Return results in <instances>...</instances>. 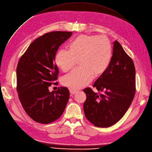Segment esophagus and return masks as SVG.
I'll return each instance as SVG.
<instances>
[{
  "instance_id": "esophagus-1",
  "label": "esophagus",
  "mask_w": 152,
  "mask_h": 152,
  "mask_svg": "<svg viewBox=\"0 0 152 152\" xmlns=\"http://www.w3.org/2000/svg\"><path fill=\"white\" fill-rule=\"evenodd\" d=\"M69 92L71 94H75L77 92V91L76 89H69Z\"/></svg>"
}]
</instances>
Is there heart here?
<instances>
[{"mask_svg":"<svg viewBox=\"0 0 152 152\" xmlns=\"http://www.w3.org/2000/svg\"><path fill=\"white\" fill-rule=\"evenodd\" d=\"M113 58V45L105 36L81 35L68 45V50H60L55 63L63 72H68L80 63V66L64 76L62 84L71 89L81 88L92 77L102 76Z\"/></svg>","mask_w":152,"mask_h":152,"instance_id":"heart-1","label":"heart"}]
</instances>
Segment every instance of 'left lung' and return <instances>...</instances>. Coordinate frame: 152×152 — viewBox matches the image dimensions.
<instances>
[{"instance_id":"obj_1","label":"left lung","mask_w":152,"mask_h":152,"mask_svg":"<svg viewBox=\"0 0 152 152\" xmlns=\"http://www.w3.org/2000/svg\"><path fill=\"white\" fill-rule=\"evenodd\" d=\"M98 94L91 88L83 90L86 100L83 108L86 117L97 127L116 124L128 110L135 94V69L132 58L117 40L107 71L93 84Z\"/></svg>"}]
</instances>
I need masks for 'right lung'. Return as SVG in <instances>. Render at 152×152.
Here are the masks:
<instances>
[{"mask_svg": "<svg viewBox=\"0 0 152 152\" xmlns=\"http://www.w3.org/2000/svg\"><path fill=\"white\" fill-rule=\"evenodd\" d=\"M71 31H51L37 38L21 56L17 68V90L25 113L34 121L47 124L62 115L69 100L66 87L50 92L58 79L55 63L60 46L70 38Z\"/></svg>", "mask_w": 152, "mask_h": 152, "instance_id": "right-lung-1", "label": "right lung"}]
</instances>
